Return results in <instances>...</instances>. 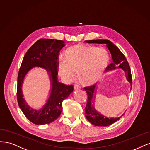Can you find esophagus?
I'll use <instances>...</instances> for the list:
<instances>
[{
  "instance_id": "1",
  "label": "esophagus",
  "mask_w": 150,
  "mask_h": 150,
  "mask_svg": "<svg viewBox=\"0 0 150 150\" xmlns=\"http://www.w3.org/2000/svg\"><path fill=\"white\" fill-rule=\"evenodd\" d=\"M80 88H81V86L79 85H77V84L74 85V90H79Z\"/></svg>"
}]
</instances>
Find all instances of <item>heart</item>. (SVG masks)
I'll return each instance as SVG.
<instances>
[{"label":"heart","mask_w":150,"mask_h":150,"mask_svg":"<svg viewBox=\"0 0 150 150\" xmlns=\"http://www.w3.org/2000/svg\"><path fill=\"white\" fill-rule=\"evenodd\" d=\"M108 62V54L102 48L78 44L65 52V60L59 63V71L63 79L70 81L79 71L85 83L92 84L102 76Z\"/></svg>","instance_id":"1"}]
</instances>
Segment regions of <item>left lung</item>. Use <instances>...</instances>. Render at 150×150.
<instances>
[{"label":"left lung","mask_w":150,"mask_h":150,"mask_svg":"<svg viewBox=\"0 0 150 150\" xmlns=\"http://www.w3.org/2000/svg\"><path fill=\"white\" fill-rule=\"evenodd\" d=\"M86 43H99V44H105L108 50H110L111 55L113 59V62L110 64L107 67L106 70L107 71H111L113 70H115L117 69H122L126 74V76L127 80L131 84V89L132 86V74L131 70L129 65L128 62L125 58V55L122 54L118 48L116 46L115 44L110 42L108 40L106 39H97V40H86ZM96 88V84L91 85L90 86H86L84 87V90L86 91V93L88 95V100L87 103L85 108V117L89 122L95 126L98 127H107L109 125L114 123L115 122L118 121L121 117L118 118H108L105 117L103 115H101L100 113L96 111L92 103L93 104V98H94V94H95V89ZM123 115H122L123 116Z\"/></svg>","instance_id":"left-lung-1"}]
</instances>
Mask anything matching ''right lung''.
<instances>
[{"label": "right lung", "mask_w": 150, "mask_h": 150, "mask_svg": "<svg viewBox=\"0 0 150 150\" xmlns=\"http://www.w3.org/2000/svg\"><path fill=\"white\" fill-rule=\"evenodd\" d=\"M65 42L56 39L41 38L31 46L24 55L17 79V98L19 107L27 118L35 125L49 124L60 117L62 101L73 92L74 86L58 81L59 55ZM35 66L42 67L49 72L52 83L51 95L46 103L39 110L28 106L23 98L21 86L28 72Z\"/></svg>", "instance_id": "add662e5"}]
</instances>
